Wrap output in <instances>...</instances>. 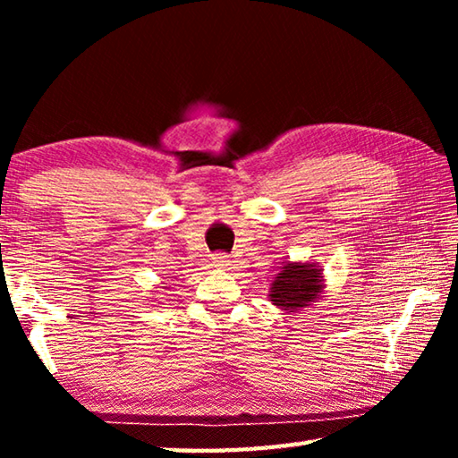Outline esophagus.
<instances>
[{
    "mask_svg": "<svg viewBox=\"0 0 458 458\" xmlns=\"http://www.w3.org/2000/svg\"><path fill=\"white\" fill-rule=\"evenodd\" d=\"M212 265L216 267V268H228L230 267V259L226 257V254H214L212 257Z\"/></svg>",
    "mask_w": 458,
    "mask_h": 458,
    "instance_id": "esophagus-1",
    "label": "esophagus"
}]
</instances>
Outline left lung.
<instances>
[{
    "label": "left lung",
    "mask_w": 458,
    "mask_h": 458,
    "mask_svg": "<svg viewBox=\"0 0 458 458\" xmlns=\"http://www.w3.org/2000/svg\"><path fill=\"white\" fill-rule=\"evenodd\" d=\"M325 291V276L315 262L286 260L270 283L268 299L284 313H299L317 303Z\"/></svg>",
    "instance_id": "1"
}]
</instances>
